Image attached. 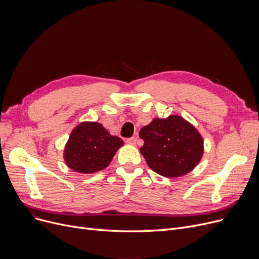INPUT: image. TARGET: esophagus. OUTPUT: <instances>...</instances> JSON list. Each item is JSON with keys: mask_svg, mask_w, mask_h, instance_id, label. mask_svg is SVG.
Returning a JSON list of instances; mask_svg holds the SVG:
<instances>
[{"mask_svg": "<svg viewBox=\"0 0 259 259\" xmlns=\"http://www.w3.org/2000/svg\"><path fill=\"white\" fill-rule=\"evenodd\" d=\"M126 142H127V144L134 146L135 144H137V139H135V138H130V139H127Z\"/></svg>", "mask_w": 259, "mask_h": 259, "instance_id": "esophagus-1", "label": "esophagus"}]
</instances>
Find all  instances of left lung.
<instances>
[{
	"mask_svg": "<svg viewBox=\"0 0 259 259\" xmlns=\"http://www.w3.org/2000/svg\"><path fill=\"white\" fill-rule=\"evenodd\" d=\"M141 153L147 165L168 179L181 178L191 172L203 155V139L199 131L180 115L154 117L143 127Z\"/></svg>",
	"mask_w": 259,
	"mask_h": 259,
	"instance_id": "left-lung-1",
	"label": "left lung"
}]
</instances>
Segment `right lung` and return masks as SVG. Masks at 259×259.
<instances>
[{"mask_svg": "<svg viewBox=\"0 0 259 259\" xmlns=\"http://www.w3.org/2000/svg\"><path fill=\"white\" fill-rule=\"evenodd\" d=\"M124 141L111 135L100 122L81 121L71 131L64 148L68 168L92 174L107 168Z\"/></svg>", "mask_w": 259, "mask_h": 259, "instance_id": "right-lung-1", "label": "right lung"}]
</instances>
